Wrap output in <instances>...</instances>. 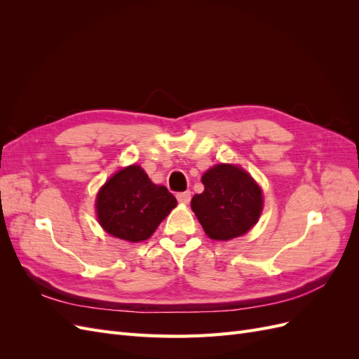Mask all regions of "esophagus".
<instances>
[{
  "label": "esophagus",
  "mask_w": 359,
  "mask_h": 359,
  "mask_svg": "<svg viewBox=\"0 0 359 359\" xmlns=\"http://www.w3.org/2000/svg\"><path fill=\"white\" fill-rule=\"evenodd\" d=\"M177 199L181 203H189L190 199H191V193L190 191H181V193L177 194Z\"/></svg>",
  "instance_id": "obj_1"
}]
</instances>
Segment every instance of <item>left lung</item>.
Masks as SVG:
<instances>
[{"label": "left lung", "instance_id": "8db88e82", "mask_svg": "<svg viewBox=\"0 0 359 359\" xmlns=\"http://www.w3.org/2000/svg\"><path fill=\"white\" fill-rule=\"evenodd\" d=\"M205 190L194 194L191 210L205 233L227 241L247 233L262 212V190L245 170L217 165L202 177Z\"/></svg>", "mask_w": 359, "mask_h": 359}]
</instances>
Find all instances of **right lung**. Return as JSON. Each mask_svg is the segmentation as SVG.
I'll return each mask as SVG.
<instances>
[{
    "instance_id": "right-lung-1",
    "label": "right lung",
    "mask_w": 359,
    "mask_h": 359,
    "mask_svg": "<svg viewBox=\"0 0 359 359\" xmlns=\"http://www.w3.org/2000/svg\"><path fill=\"white\" fill-rule=\"evenodd\" d=\"M175 206V196L165 186L151 182L144 169L136 165L109 178L95 202L103 229L130 243L148 240Z\"/></svg>"
}]
</instances>
